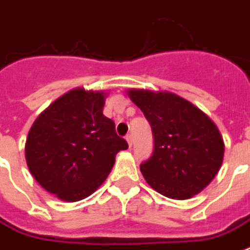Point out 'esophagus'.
Here are the masks:
<instances>
[{
	"mask_svg": "<svg viewBox=\"0 0 250 250\" xmlns=\"http://www.w3.org/2000/svg\"><path fill=\"white\" fill-rule=\"evenodd\" d=\"M125 140H127V143H128V146L131 148V146H132V135H131V133H128V135L125 136Z\"/></svg>",
	"mask_w": 250,
	"mask_h": 250,
	"instance_id": "obj_1",
	"label": "esophagus"
}]
</instances>
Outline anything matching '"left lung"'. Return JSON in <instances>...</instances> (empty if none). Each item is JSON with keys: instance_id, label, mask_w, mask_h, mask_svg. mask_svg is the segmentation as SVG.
Returning a JSON list of instances; mask_svg holds the SVG:
<instances>
[{"instance_id": "8db88e82", "label": "left lung", "mask_w": 250, "mask_h": 250, "mask_svg": "<svg viewBox=\"0 0 250 250\" xmlns=\"http://www.w3.org/2000/svg\"><path fill=\"white\" fill-rule=\"evenodd\" d=\"M128 96L152 127L153 153L140 165L149 186L175 200L201 192L223 161L225 144L217 125L174 93L131 89Z\"/></svg>"}]
</instances>
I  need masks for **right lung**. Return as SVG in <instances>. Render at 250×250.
I'll return each mask as SVG.
<instances>
[{"label":"right lung","instance_id":"1","mask_svg":"<svg viewBox=\"0 0 250 250\" xmlns=\"http://www.w3.org/2000/svg\"><path fill=\"white\" fill-rule=\"evenodd\" d=\"M102 92L76 88L37 117L25 143V161L42 188L63 201L92 194L109 175L127 141L102 114Z\"/></svg>","mask_w":250,"mask_h":250}]
</instances>
